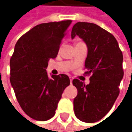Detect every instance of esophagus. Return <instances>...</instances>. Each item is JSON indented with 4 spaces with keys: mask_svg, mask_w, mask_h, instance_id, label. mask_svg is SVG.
Wrapping results in <instances>:
<instances>
[{
    "mask_svg": "<svg viewBox=\"0 0 132 132\" xmlns=\"http://www.w3.org/2000/svg\"><path fill=\"white\" fill-rule=\"evenodd\" d=\"M72 80H73V78H72V77H70V84H72Z\"/></svg>",
    "mask_w": 132,
    "mask_h": 132,
    "instance_id": "34e87169",
    "label": "esophagus"
}]
</instances>
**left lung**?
<instances>
[{
    "label": "left lung",
    "mask_w": 132,
    "mask_h": 132,
    "mask_svg": "<svg viewBox=\"0 0 132 132\" xmlns=\"http://www.w3.org/2000/svg\"><path fill=\"white\" fill-rule=\"evenodd\" d=\"M76 35L87 46L86 73L92 76L88 85L72 80L78 90L74 113L81 121L94 123L109 112L119 94L123 77V54L113 35L96 24L77 22L72 27V39Z\"/></svg>",
    "instance_id": "8db88e82"
}]
</instances>
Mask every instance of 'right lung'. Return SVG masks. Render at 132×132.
<instances>
[{"label":"right lung","instance_id":"right-lung-1","mask_svg":"<svg viewBox=\"0 0 132 132\" xmlns=\"http://www.w3.org/2000/svg\"><path fill=\"white\" fill-rule=\"evenodd\" d=\"M71 20L43 23L23 35L10 60V82L19 104L28 116L47 121L55 115L64 89L67 75L48 76L46 68L54 59Z\"/></svg>","mask_w":132,"mask_h":132}]
</instances>
